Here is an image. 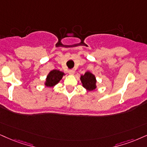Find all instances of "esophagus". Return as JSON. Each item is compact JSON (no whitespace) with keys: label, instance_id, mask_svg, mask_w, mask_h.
<instances>
[{"label":"esophagus","instance_id":"obj_1","mask_svg":"<svg viewBox=\"0 0 147 147\" xmlns=\"http://www.w3.org/2000/svg\"><path fill=\"white\" fill-rule=\"evenodd\" d=\"M68 73L69 75H74V73H75V71H74V69H70L68 71Z\"/></svg>","mask_w":147,"mask_h":147}]
</instances>
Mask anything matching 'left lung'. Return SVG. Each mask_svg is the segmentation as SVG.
<instances>
[{
    "label": "left lung",
    "mask_w": 147,
    "mask_h": 147,
    "mask_svg": "<svg viewBox=\"0 0 147 147\" xmlns=\"http://www.w3.org/2000/svg\"><path fill=\"white\" fill-rule=\"evenodd\" d=\"M81 82L82 84V86L88 91H93L97 88V80L95 76L89 71H87L84 73V75H81L80 78Z\"/></svg>",
    "instance_id": "8db88e82"
}]
</instances>
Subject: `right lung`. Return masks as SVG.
Instances as JSON below:
<instances>
[{
    "label": "right lung",
    "instance_id": "right-lung-1",
    "mask_svg": "<svg viewBox=\"0 0 147 147\" xmlns=\"http://www.w3.org/2000/svg\"><path fill=\"white\" fill-rule=\"evenodd\" d=\"M65 74L64 72L61 71L57 69H53L50 71L47 76L46 80H45L44 84L46 87H54L56 86L61 79L63 78V76Z\"/></svg>",
    "mask_w": 147,
    "mask_h": 147
}]
</instances>
